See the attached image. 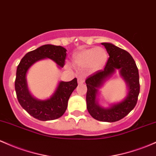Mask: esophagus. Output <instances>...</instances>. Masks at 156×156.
Segmentation results:
<instances>
[{
  "label": "esophagus",
  "mask_w": 156,
  "mask_h": 156,
  "mask_svg": "<svg viewBox=\"0 0 156 156\" xmlns=\"http://www.w3.org/2000/svg\"><path fill=\"white\" fill-rule=\"evenodd\" d=\"M84 82V77L83 75H80V76L78 77V84H81Z\"/></svg>",
  "instance_id": "obj_1"
}]
</instances>
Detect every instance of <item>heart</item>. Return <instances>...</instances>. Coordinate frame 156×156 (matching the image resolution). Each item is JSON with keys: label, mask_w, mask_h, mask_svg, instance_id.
<instances>
[{"label": "heart", "mask_w": 156, "mask_h": 156, "mask_svg": "<svg viewBox=\"0 0 156 156\" xmlns=\"http://www.w3.org/2000/svg\"><path fill=\"white\" fill-rule=\"evenodd\" d=\"M107 52L104 48H91L75 54L73 62L78 67H88L91 71H97L104 67L107 63Z\"/></svg>", "instance_id": "heart-1"}]
</instances>
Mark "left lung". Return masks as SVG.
<instances>
[{
  "mask_svg": "<svg viewBox=\"0 0 156 156\" xmlns=\"http://www.w3.org/2000/svg\"><path fill=\"white\" fill-rule=\"evenodd\" d=\"M108 52L109 58L103 70L87 78V108L92 118L104 122H115L124 118L134 109L140 92L139 74L134 59L129 52L110 43H102ZM119 69L128 87V93L122 102L115 104L109 108L98 105L96 96L98 90L105 80Z\"/></svg>",
  "mask_w": 156,
  "mask_h": 156,
  "instance_id": "obj_1",
  "label": "left lung"
}]
</instances>
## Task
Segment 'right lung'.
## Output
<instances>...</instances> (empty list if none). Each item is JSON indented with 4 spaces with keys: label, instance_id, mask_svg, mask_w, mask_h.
<instances>
[{
    "label": "right lung",
    "instance_id": "obj_1",
    "mask_svg": "<svg viewBox=\"0 0 156 156\" xmlns=\"http://www.w3.org/2000/svg\"><path fill=\"white\" fill-rule=\"evenodd\" d=\"M66 49L61 46L46 44L25 55L18 64L15 88L20 106L35 119L51 121L61 117L67 108L68 100L78 86L77 78L71 81H60L53 95L47 100H38L30 94L27 82V73L32 64L44 58L54 61L59 66L65 64Z\"/></svg>",
    "mask_w": 156,
    "mask_h": 156
}]
</instances>
